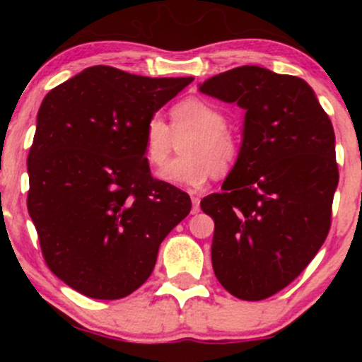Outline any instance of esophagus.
<instances>
[{
	"mask_svg": "<svg viewBox=\"0 0 362 362\" xmlns=\"http://www.w3.org/2000/svg\"><path fill=\"white\" fill-rule=\"evenodd\" d=\"M190 197H192V213L197 214L199 209H201V199H199L195 190H190Z\"/></svg>",
	"mask_w": 362,
	"mask_h": 362,
	"instance_id": "esophagus-1",
	"label": "esophagus"
}]
</instances>
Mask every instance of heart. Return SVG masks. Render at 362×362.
<instances>
[{"label":"heart","instance_id":"heart-1","mask_svg":"<svg viewBox=\"0 0 362 362\" xmlns=\"http://www.w3.org/2000/svg\"><path fill=\"white\" fill-rule=\"evenodd\" d=\"M172 122L151 117L144 127V156L151 167L160 168L175 148L173 136L189 132L178 144L180 156L161 170V177L177 185L199 187L213 173H226L240 156V141L228 127L221 107L206 98L190 97L170 110Z\"/></svg>","mask_w":362,"mask_h":362}]
</instances>
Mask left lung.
I'll list each match as a JSON object with an SVG mask.
<instances>
[{"mask_svg":"<svg viewBox=\"0 0 362 362\" xmlns=\"http://www.w3.org/2000/svg\"><path fill=\"white\" fill-rule=\"evenodd\" d=\"M199 90L245 110L240 156L223 192L201 201L214 219V274L240 300H265L305 271L330 230L334 127L298 76L240 66Z\"/></svg>","mask_w":362,"mask_h":362,"instance_id":"1","label":"left lung"}]
</instances>
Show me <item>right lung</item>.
<instances>
[{"instance_id":"add662e5","label":"right lung","mask_w":362,"mask_h":362,"mask_svg":"<svg viewBox=\"0 0 362 362\" xmlns=\"http://www.w3.org/2000/svg\"><path fill=\"white\" fill-rule=\"evenodd\" d=\"M194 78L86 68L45 95L28 151L27 207L47 267L93 300L143 286L190 197L149 173L144 127Z\"/></svg>"}]
</instances>
